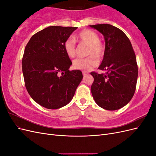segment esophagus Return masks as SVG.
<instances>
[{"label": "esophagus", "instance_id": "obj_1", "mask_svg": "<svg viewBox=\"0 0 156 156\" xmlns=\"http://www.w3.org/2000/svg\"><path fill=\"white\" fill-rule=\"evenodd\" d=\"M83 76L84 77V76H86V75H87V73H86L85 72H83Z\"/></svg>", "mask_w": 156, "mask_h": 156}]
</instances>
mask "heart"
<instances>
[{
	"instance_id": "heart-1",
	"label": "heart",
	"mask_w": 156,
	"mask_h": 156,
	"mask_svg": "<svg viewBox=\"0 0 156 156\" xmlns=\"http://www.w3.org/2000/svg\"><path fill=\"white\" fill-rule=\"evenodd\" d=\"M78 39L80 44L88 46L87 55H90L87 58H79L73 62V66L76 69H81L88 72L98 64L96 58H100L104 53V48L100 41V36L96 32L85 29L80 32L75 36ZM66 53L69 58L75 56L77 51L76 41L72 37H68L64 44Z\"/></svg>"
}]
</instances>
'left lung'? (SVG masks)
<instances>
[{
    "label": "left lung",
    "instance_id": "left-lung-1",
    "mask_svg": "<svg viewBox=\"0 0 156 156\" xmlns=\"http://www.w3.org/2000/svg\"><path fill=\"white\" fill-rule=\"evenodd\" d=\"M104 36L105 48L98 69L106 73L91 72L94 100L105 110L124 107L133 98L138 77V66L133 47L125 33L109 24L90 25Z\"/></svg>",
    "mask_w": 156,
    "mask_h": 156
}]
</instances>
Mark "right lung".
<instances>
[{
  "label": "right lung",
  "mask_w": 156,
  "mask_h": 156,
  "mask_svg": "<svg viewBox=\"0 0 156 156\" xmlns=\"http://www.w3.org/2000/svg\"><path fill=\"white\" fill-rule=\"evenodd\" d=\"M77 27L51 26L33 35L22 60L26 88L41 106L57 109L71 101L83 79L80 70L69 71L72 64L64 44Z\"/></svg>",
  "instance_id": "right-lung-1"
}]
</instances>
